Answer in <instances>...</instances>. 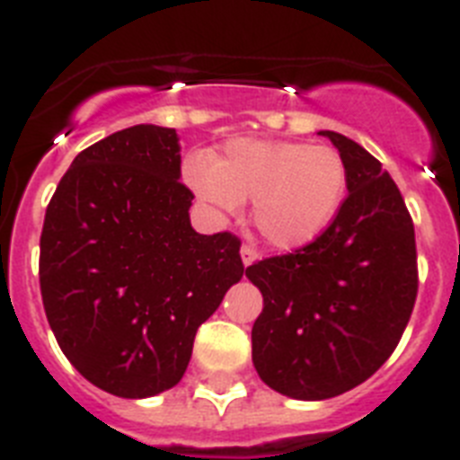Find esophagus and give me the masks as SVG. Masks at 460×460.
<instances>
[{
	"label": "esophagus",
	"mask_w": 460,
	"mask_h": 460,
	"mask_svg": "<svg viewBox=\"0 0 460 460\" xmlns=\"http://www.w3.org/2000/svg\"><path fill=\"white\" fill-rule=\"evenodd\" d=\"M241 259H243V266H250V263H254V259H257V252H254L250 245H243L241 247Z\"/></svg>",
	"instance_id": "esophagus-1"
}]
</instances>
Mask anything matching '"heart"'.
<instances>
[{"instance_id":"b5f03b06","label":"heart","mask_w":460,"mask_h":460,"mask_svg":"<svg viewBox=\"0 0 460 460\" xmlns=\"http://www.w3.org/2000/svg\"><path fill=\"white\" fill-rule=\"evenodd\" d=\"M185 178L201 201L222 213L254 201V229L287 252L313 245L331 229L349 182L333 147L261 138H234L215 162L190 157Z\"/></svg>"}]
</instances>
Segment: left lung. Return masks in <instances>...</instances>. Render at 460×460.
<instances>
[{
  "instance_id": "obj_1",
  "label": "left lung",
  "mask_w": 460,
  "mask_h": 460,
  "mask_svg": "<svg viewBox=\"0 0 460 460\" xmlns=\"http://www.w3.org/2000/svg\"><path fill=\"white\" fill-rule=\"evenodd\" d=\"M319 136L349 175L341 213L313 245L245 270L263 296L254 368L296 401H324L366 382L396 349L417 298L414 225L396 182L357 141Z\"/></svg>"
}]
</instances>
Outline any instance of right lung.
<instances>
[{
	"instance_id": "add662e5",
	"label": "right lung",
	"mask_w": 460,
	"mask_h": 460,
	"mask_svg": "<svg viewBox=\"0 0 460 460\" xmlns=\"http://www.w3.org/2000/svg\"><path fill=\"white\" fill-rule=\"evenodd\" d=\"M171 127L115 131L48 203L39 279L59 349L87 382L150 398L182 379L199 326L241 282V241L197 234Z\"/></svg>"
}]
</instances>
